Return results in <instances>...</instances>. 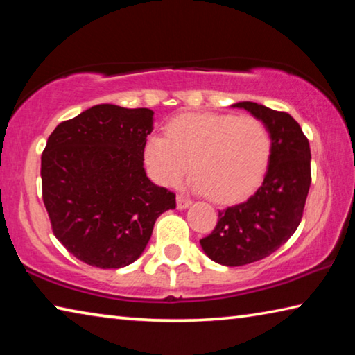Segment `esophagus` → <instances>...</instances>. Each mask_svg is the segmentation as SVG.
<instances>
[{
	"mask_svg": "<svg viewBox=\"0 0 355 355\" xmlns=\"http://www.w3.org/2000/svg\"><path fill=\"white\" fill-rule=\"evenodd\" d=\"M191 199H188V197H184V196H182V194H178L177 196V208L178 209H184V208H188L189 205H191Z\"/></svg>",
	"mask_w": 355,
	"mask_h": 355,
	"instance_id": "obj_1",
	"label": "esophagus"
}]
</instances>
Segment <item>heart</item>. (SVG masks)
Returning a JSON list of instances; mask_svg holds the SVG:
<instances>
[{"instance_id": "b5f03b06", "label": "heart", "mask_w": 355, "mask_h": 355, "mask_svg": "<svg viewBox=\"0 0 355 355\" xmlns=\"http://www.w3.org/2000/svg\"><path fill=\"white\" fill-rule=\"evenodd\" d=\"M271 148V135L260 119L197 112L167 123L166 137L150 136L144 159L159 184H180L192 167L196 191L218 202H233L261 182Z\"/></svg>"}]
</instances>
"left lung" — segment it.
Returning <instances> with one entry per match:
<instances>
[{"mask_svg": "<svg viewBox=\"0 0 355 355\" xmlns=\"http://www.w3.org/2000/svg\"><path fill=\"white\" fill-rule=\"evenodd\" d=\"M260 119L271 135L266 175L254 196L219 211V220L200 245L213 261L244 266L263 260L285 244L302 219L311 171L310 144L288 112L239 101L232 105Z\"/></svg>", "mask_w": 355, "mask_h": 355, "instance_id": "left-lung-1", "label": "left lung"}]
</instances>
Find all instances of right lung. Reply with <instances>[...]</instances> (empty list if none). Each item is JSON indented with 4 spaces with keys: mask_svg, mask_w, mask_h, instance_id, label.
<instances>
[{
    "mask_svg": "<svg viewBox=\"0 0 355 355\" xmlns=\"http://www.w3.org/2000/svg\"><path fill=\"white\" fill-rule=\"evenodd\" d=\"M153 130L147 107L97 105L59 123L42 153V197L55 236L91 266H128L146 249L155 220L175 194L144 169Z\"/></svg>",
    "mask_w": 355,
    "mask_h": 355,
    "instance_id": "right-lung-1",
    "label": "right lung"
}]
</instances>
